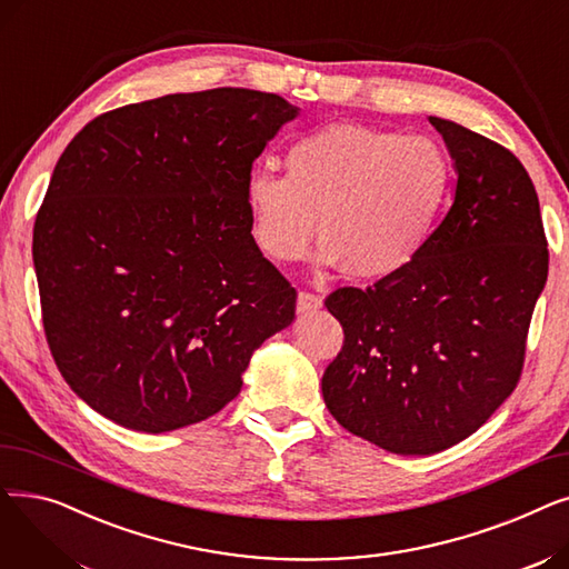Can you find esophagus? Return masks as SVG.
I'll use <instances>...</instances> for the list:
<instances>
[{
  "instance_id": "obj_1",
  "label": "esophagus",
  "mask_w": 569,
  "mask_h": 569,
  "mask_svg": "<svg viewBox=\"0 0 569 569\" xmlns=\"http://www.w3.org/2000/svg\"><path fill=\"white\" fill-rule=\"evenodd\" d=\"M320 307H322V297L320 295H313V292H307V290H302L300 295H297V313L307 316V313L318 311Z\"/></svg>"
}]
</instances>
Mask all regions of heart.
<instances>
[{
  "instance_id": "heart-1",
  "label": "heart",
  "mask_w": 569,
  "mask_h": 569,
  "mask_svg": "<svg viewBox=\"0 0 569 569\" xmlns=\"http://www.w3.org/2000/svg\"><path fill=\"white\" fill-rule=\"evenodd\" d=\"M452 187L455 163L438 140L330 124L290 144L286 174L253 170L247 204L267 256L307 258L318 219L322 258L352 279L378 281L425 253Z\"/></svg>"
}]
</instances>
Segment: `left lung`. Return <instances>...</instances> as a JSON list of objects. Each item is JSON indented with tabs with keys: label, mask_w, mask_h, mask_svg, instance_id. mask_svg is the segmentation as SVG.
I'll return each instance as SVG.
<instances>
[{
	"label": "left lung",
	"mask_w": 569,
	"mask_h": 569,
	"mask_svg": "<svg viewBox=\"0 0 569 569\" xmlns=\"http://www.w3.org/2000/svg\"><path fill=\"white\" fill-rule=\"evenodd\" d=\"M455 161L452 207L403 272L325 300L343 348L322 376L335 420L392 455H436L480 429L519 382L549 274L540 200L498 142L429 117Z\"/></svg>",
	"instance_id": "8db88e82"
}]
</instances>
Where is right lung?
<instances>
[{"mask_svg": "<svg viewBox=\"0 0 569 569\" xmlns=\"http://www.w3.org/2000/svg\"><path fill=\"white\" fill-rule=\"evenodd\" d=\"M297 114L242 87L168 94L92 119L59 157L32 242L43 327L71 390L110 422L207 420L295 320V288L251 234L247 179Z\"/></svg>", "mask_w": 569, "mask_h": 569, "instance_id": "obj_1", "label": "right lung"}]
</instances>
